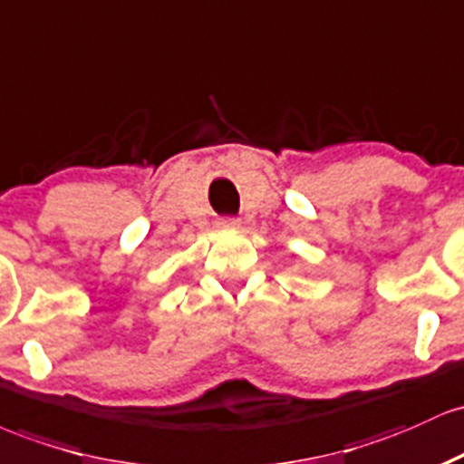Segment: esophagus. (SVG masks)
Here are the masks:
<instances>
[{
    "instance_id": "obj_1",
    "label": "esophagus",
    "mask_w": 464,
    "mask_h": 464,
    "mask_svg": "<svg viewBox=\"0 0 464 464\" xmlns=\"http://www.w3.org/2000/svg\"><path fill=\"white\" fill-rule=\"evenodd\" d=\"M217 226L218 227H223V230H238V227H241V221H238V218H218L217 221Z\"/></svg>"
}]
</instances>
